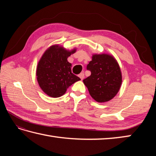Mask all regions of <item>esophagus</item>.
Returning a JSON list of instances; mask_svg holds the SVG:
<instances>
[{"mask_svg": "<svg viewBox=\"0 0 156 156\" xmlns=\"http://www.w3.org/2000/svg\"><path fill=\"white\" fill-rule=\"evenodd\" d=\"M78 76H79V77H80V78L81 79V80H83L84 78V74L83 72H82V73H80V74L78 75Z\"/></svg>", "mask_w": 156, "mask_h": 156, "instance_id": "obj_1", "label": "esophagus"}]
</instances>
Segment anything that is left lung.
<instances>
[{"instance_id": "1", "label": "left lung", "mask_w": 156, "mask_h": 156, "mask_svg": "<svg viewBox=\"0 0 156 156\" xmlns=\"http://www.w3.org/2000/svg\"><path fill=\"white\" fill-rule=\"evenodd\" d=\"M87 69L91 75L83 82L91 97L99 102L111 100L122 82L121 69L115 58L107 54L94 55Z\"/></svg>"}]
</instances>
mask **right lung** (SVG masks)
Masks as SVG:
<instances>
[{
  "label": "right lung",
  "instance_id": "add662e5",
  "mask_svg": "<svg viewBox=\"0 0 156 156\" xmlns=\"http://www.w3.org/2000/svg\"><path fill=\"white\" fill-rule=\"evenodd\" d=\"M58 45H53L45 51L37 68V79L39 87L51 97H59L67 88L80 78L72 72V64L68 58L74 54Z\"/></svg>",
  "mask_w": 156,
  "mask_h": 156
}]
</instances>
